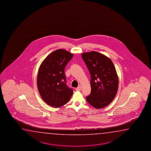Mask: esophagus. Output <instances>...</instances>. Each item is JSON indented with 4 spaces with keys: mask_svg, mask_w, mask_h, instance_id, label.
Masks as SVG:
<instances>
[{
    "mask_svg": "<svg viewBox=\"0 0 151 151\" xmlns=\"http://www.w3.org/2000/svg\"><path fill=\"white\" fill-rule=\"evenodd\" d=\"M76 89L77 91H80L81 90V86H79V87H78Z\"/></svg>",
    "mask_w": 151,
    "mask_h": 151,
    "instance_id": "esophagus-1",
    "label": "esophagus"
}]
</instances>
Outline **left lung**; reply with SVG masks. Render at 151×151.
Wrapping results in <instances>:
<instances>
[{"label":"left lung","mask_w":151,"mask_h":151,"mask_svg":"<svg viewBox=\"0 0 151 151\" xmlns=\"http://www.w3.org/2000/svg\"><path fill=\"white\" fill-rule=\"evenodd\" d=\"M91 74V94L86 100L96 109L109 105L118 88V77L115 66L109 58L96 51L81 54Z\"/></svg>","instance_id":"left-lung-1"}]
</instances>
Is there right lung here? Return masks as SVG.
<instances>
[{
	"label": "right lung",
	"instance_id": "1",
	"mask_svg": "<svg viewBox=\"0 0 151 151\" xmlns=\"http://www.w3.org/2000/svg\"><path fill=\"white\" fill-rule=\"evenodd\" d=\"M73 54L59 49L50 53L39 68L37 86L46 104L55 108L65 105L70 100L73 89L66 84L64 70Z\"/></svg>",
	"mask_w": 151,
	"mask_h": 151
}]
</instances>
